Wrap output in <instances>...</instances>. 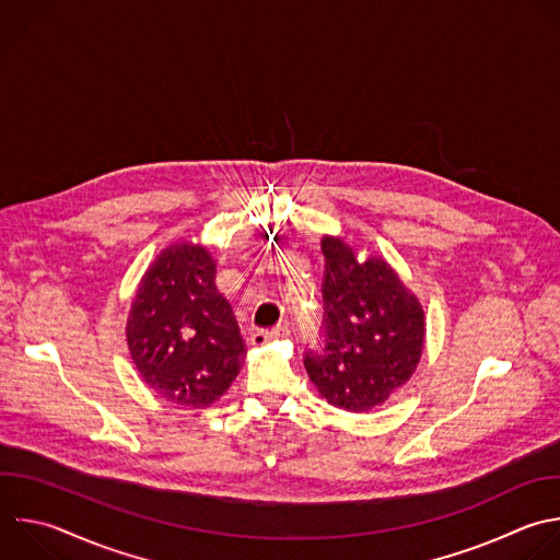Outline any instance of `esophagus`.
<instances>
[{"label":"esophagus","instance_id":"34e87169","mask_svg":"<svg viewBox=\"0 0 560 560\" xmlns=\"http://www.w3.org/2000/svg\"><path fill=\"white\" fill-rule=\"evenodd\" d=\"M290 331H288V325H277L275 329H257L250 334V342L255 347H264L277 338H285Z\"/></svg>","mask_w":560,"mask_h":560}]
</instances>
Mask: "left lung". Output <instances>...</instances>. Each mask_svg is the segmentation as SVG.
<instances>
[{
    "mask_svg": "<svg viewBox=\"0 0 560 560\" xmlns=\"http://www.w3.org/2000/svg\"><path fill=\"white\" fill-rule=\"evenodd\" d=\"M320 250L327 340L303 364L331 407L364 413L416 374L427 340L424 307L387 259L360 261L338 235H323Z\"/></svg>",
    "mask_w": 560,
    "mask_h": 560,
    "instance_id": "8db88e82",
    "label": "left lung"
}]
</instances>
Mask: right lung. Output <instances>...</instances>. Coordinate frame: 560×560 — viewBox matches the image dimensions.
Wrapping results in <instances>:
<instances>
[{
  "label": "right lung",
  "mask_w": 560,
  "mask_h": 560,
  "mask_svg": "<svg viewBox=\"0 0 560 560\" xmlns=\"http://www.w3.org/2000/svg\"><path fill=\"white\" fill-rule=\"evenodd\" d=\"M215 275L218 261L205 244H171L144 270L127 314V347L138 376L179 407H211L246 358Z\"/></svg>",
  "instance_id": "right-lung-1"
}]
</instances>
